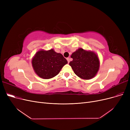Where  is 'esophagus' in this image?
I'll return each instance as SVG.
<instances>
[{
    "instance_id": "34e87169",
    "label": "esophagus",
    "mask_w": 130,
    "mask_h": 130,
    "mask_svg": "<svg viewBox=\"0 0 130 130\" xmlns=\"http://www.w3.org/2000/svg\"><path fill=\"white\" fill-rule=\"evenodd\" d=\"M67 61H68V63H69V62H70V58H69V57L67 58Z\"/></svg>"
}]
</instances>
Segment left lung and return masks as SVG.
Instances as JSON below:
<instances>
[{"label": "left lung", "mask_w": 130, "mask_h": 130, "mask_svg": "<svg viewBox=\"0 0 130 130\" xmlns=\"http://www.w3.org/2000/svg\"><path fill=\"white\" fill-rule=\"evenodd\" d=\"M73 61H70L74 73L84 80H90L95 77L100 68V61L97 54L90 50L81 48L74 52L71 55Z\"/></svg>", "instance_id": "1"}]
</instances>
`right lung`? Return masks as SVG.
Instances as JSON below:
<instances>
[{"label": "right lung", "mask_w": 130, "mask_h": 130, "mask_svg": "<svg viewBox=\"0 0 130 130\" xmlns=\"http://www.w3.org/2000/svg\"><path fill=\"white\" fill-rule=\"evenodd\" d=\"M31 63L35 73L39 77L49 79L56 76L68 62L61 54L52 49L38 50L32 57Z\"/></svg>", "instance_id": "add662e5"}]
</instances>
